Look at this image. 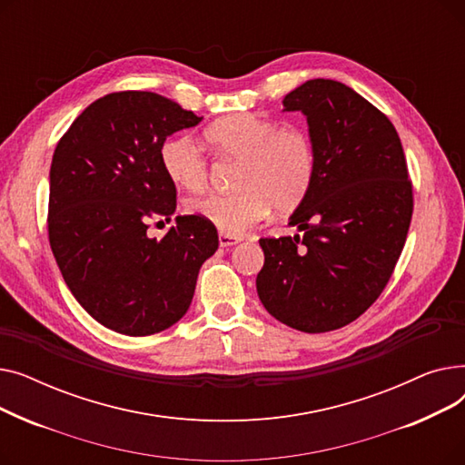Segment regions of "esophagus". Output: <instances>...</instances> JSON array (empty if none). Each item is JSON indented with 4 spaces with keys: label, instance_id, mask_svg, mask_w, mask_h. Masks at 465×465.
<instances>
[{
    "label": "esophagus",
    "instance_id": "obj_1",
    "mask_svg": "<svg viewBox=\"0 0 465 465\" xmlns=\"http://www.w3.org/2000/svg\"><path fill=\"white\" fill-rule=\"evenodd\" d=\"M218 242H220V247H233V245H237V242H241V237L239 235H228V233H220L218 235Z\"/></svg>",
    "mask_w": 465,
    "mask_h": 465
}]
</instances>
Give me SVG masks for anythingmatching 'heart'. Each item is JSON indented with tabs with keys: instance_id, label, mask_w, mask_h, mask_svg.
<instances>
[{
	"instance_id": "heart-1",
	"label": "heart",
	"mask_w": 465,
	"mask_h": 465,
	"mask_svg": "<svg viewBox=\"0 0 465 465\" xmlns=\"http://www.w3.org/2000/svg\"><path fill=\"white\" fill-rule=\"evenodd\" d=\"M205 139L223 158L237 160L233 179L237 192L209 193L188 202V211L223 233L241 235L270 213L296 207L312 183L316 153L302 128H281L279 122L254 113L218 118L205 130ZM160 163L167 179L184 190H202L207 163L188 137L163 141Z\"/></svg>"
}]
</instances>
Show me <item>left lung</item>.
<instances>
[{
  "label": "left lung",
  "mask_w": 465,
  "mask_h": 465,
  "mask_svg": "<svg viewBox=\"0 0 465 465\" xmlns=\"http://www.w3.org/2000/svg\"><path fill=\"white\" fill-rule=\"evenodd\" d=\"M307 118L312 183L290 214L302 235L260 239L262 305L290 328H343L381 296L403 251L412 186L396 128L343 83L312 79L284 95Z\"/></svg>",
  "instance_id": "1"
}]
</instances>
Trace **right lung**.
<instances>
[{
  "label": "right lung",
  "mask_w": 465,
  "mask_h": 465,
  "mask_svg": "<svg viewBox=\"0 0 465 465\" xmlns=\"http://www.w3.org/2000/svg\"><path fill=\"white\" fill-rule=\"evenodd\" d=\"M203 116L154 92L107 94L64 134L51 163L48 241L71 294L102 326L153 335L186 314L216 228L175 216L162 239L149 218L171 223L175 184L160 163L163 141Z\"/></svg>",
  "instance_id": "right-lung-1"
}]
</instances>
